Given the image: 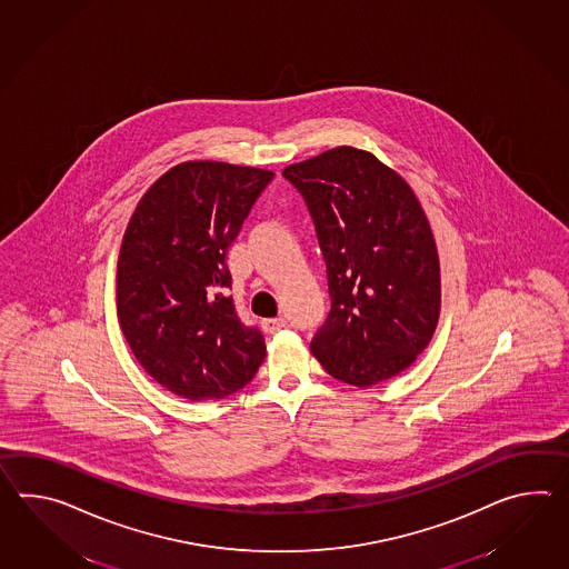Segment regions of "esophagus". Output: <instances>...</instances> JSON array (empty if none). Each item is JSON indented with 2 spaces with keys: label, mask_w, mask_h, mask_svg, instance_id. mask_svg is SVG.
<instances>
[{
  "label": "esophagus",
  "mask_w": 569,
  "mask_h": 569,
  "mask_svg": "<svg viewBox=\"0 0 569 569\" xmlns=\"http://www.w3.org/2000/svg\"><path fill=\"white\" fill-rule=\"evenodd\" d=\"M288 322H286V318H269V320H263V330L269 332V335H273V332H278L279 329H283Z\"/></svg>",
  "instance_id": "obj_1"
}]
</instances>
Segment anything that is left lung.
Wrapping results in <instances>:
<instances>
[{
	"mask_svg": "<svg viewBox=\"0 0 569 569\" xmlns=\"http://www.w3.org/2000/svg\"><path fill=\"white\" fill-rule=\"evenodd\" d=\"M327 263L330 312L310 349L332 378L369 388L417 361L441 312V269L415 191L371 152L337 147L283 169Z\"/></svg>",
	"mask_w": 569,
	"mask_h": 569,
	"instance_id": "8db88e82",
	"label": "left lung"
}]
</instances>
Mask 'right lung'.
I'll list each match as a JSON object with an SVG mask.
<instances>
[{"mask_svg":"<svg viewBox=\"0 0 569 569\" xmlns=\"http://www.w3.org/2000/svg\"><path fill=\"white\" fill-rule=\"evenodd\" d=\"M273 179L257 167L188 161L159 177L128 222L116 276L118 320L140 366L186 400L239 392L266 339L228 296V247Z\"/></svg>","mask_w":569,"mask_h":569,"instance_id":"obj_1","label":"right lung"}]
</instances>
